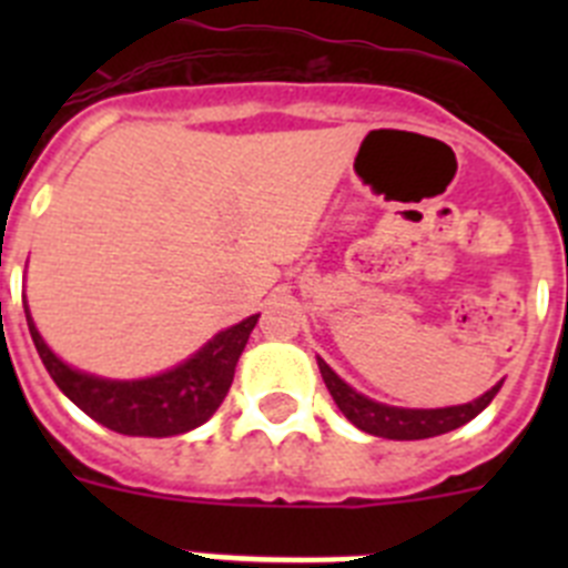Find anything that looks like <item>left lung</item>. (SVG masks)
<instances>
[{
	"mask_svg": "<svg viewBox=\"0 0 568 568\" xmlns=\"http://www.w3.org/2000/svg\"><path fill=\"white\" fill-rule=\"evenodd\" d=\"M318 369L324 384H327L329 395H333V400L338 404L341 413L346 415V420H353L358 429L375 435V438L389 440H420L453 433L458 426L469 424L475 415L484 413L500 389V384H495L489 393H484L480 398L460 406H444V409H400V406L378 404V400L355 393L353 386L344 384V381H341L321 358Z\"/></svg>",
	"mask_w": 568,
	"mask_h": 568,
	"instance_id": "obj_1",
	"label": "left lung"
}]
</instances>
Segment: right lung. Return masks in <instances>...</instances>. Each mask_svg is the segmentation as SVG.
Here are the masks:
<instances>
[{
	"label": "right lung",
	"mask_w": 568,
	"mask_h": 568,
	"mask_svg": "<svg viewBox=\"0 0 568 568\" xmlns=\"http://www.w3.org/2000/svg\"><path fill=\"white\" fill-rule=\"evenodd\" d=\"M24 318H28L30 338L37 344L44 369L82 413L119 435L170 438V435H182L202 426L222 406L233 384L235 364L247 346L258 315H250L235 327L219 333L175 369L142 381H110L79 373L50 353L28 307H24Z\"/></svg>",
	"instance_id": "1"
}]
</instances>
